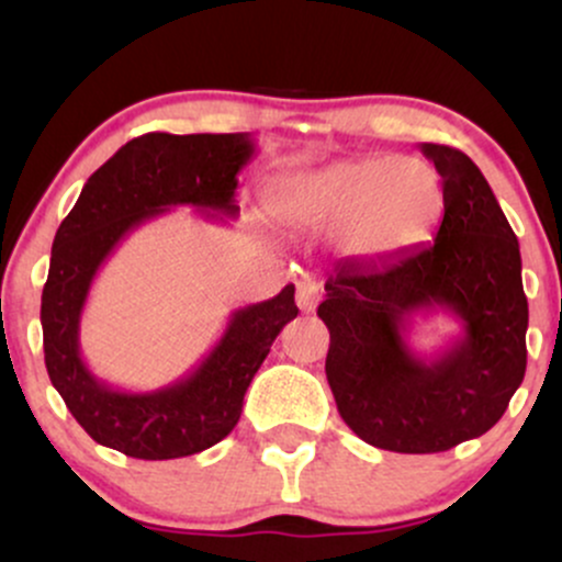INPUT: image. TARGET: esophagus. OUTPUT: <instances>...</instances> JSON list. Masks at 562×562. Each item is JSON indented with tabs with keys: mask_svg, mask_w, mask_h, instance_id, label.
<instances>
[{
	"mask_svg": "<svg viewBox=\"0 0 562 562\" xmlns=\"http://www.w3.org/2000/svg\"><path fill=\"white\" fill-rule=\"evenodd\" d=\"M295 303L301 306V312H314V306L319 303V285L314 280H308V277H303L299 280V285H295Z\"/></svg>",
	"mask_w": 562,
	"mask_h": 562,
	"instance_id": "1",
	"label": "esophagus"
}]
</instances>
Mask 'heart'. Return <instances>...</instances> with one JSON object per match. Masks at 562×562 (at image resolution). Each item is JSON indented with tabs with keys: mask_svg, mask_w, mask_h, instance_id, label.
<instances>
[{
	"mask_svg": "<svg viewBox=\"0 0 562 562\" xmlns=\"http://www.w3.org/2000/svg\"><path fill=\"white\" fill-rule=\"evenodd\" d=\"M443 211L441 177L423 158H359L290 173L274 192V214L301 229L344 227V248L385 259L428 240Z\"/></svg>",
	"mask_w": 562,
	"mask_h": 562,
	"instance_id": "b5f03b06",
	"label": "heart"
}]
</instances>
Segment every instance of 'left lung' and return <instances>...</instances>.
<instances>
[{
  "instance_id": "8db88e82",
  "label": "left lung",
  "mask_w": 562,
  "mask_h": 562,
  "mask_svg": "<svg viewBox=\"0 0 562 562\" xmlns=\"http://www.w3.org/2000/svg\"><path fill=\"white\" fill-rule=\"evenodd\" d=\"M443 184L436 237L327 274L317 314L330 330L327 383L348 428L378 449L434 454L486 434L526 375L528 301L518 237L465 153L423 142ZM447 311L461 335L423 358L405 335Z\"/></svg>"
}]
</instances>
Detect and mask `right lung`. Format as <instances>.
<instances>
[{"label":"right lung","instance_id":"right-lung-1","mask_svg":"<svg viewBox=\"0 0 562 562\" xmlns=\"http://www.w3.org/2000/svg\"><path fill=\"white\" fill-rule=\"evenodd\" d=\"M254 156L256 139L248 132L142 134L87 179L57 227L42 290L44 364L70 415L102 447L137 460H177L214 447L240 420L250 380L299 314L293 285L237 308L209 357L156 391L113 389L81 357L83 303L121 240L177 205L209 218L237 216V173Z\"/></svg>","mask_w":562,"mask_h":562}]
</instances>
